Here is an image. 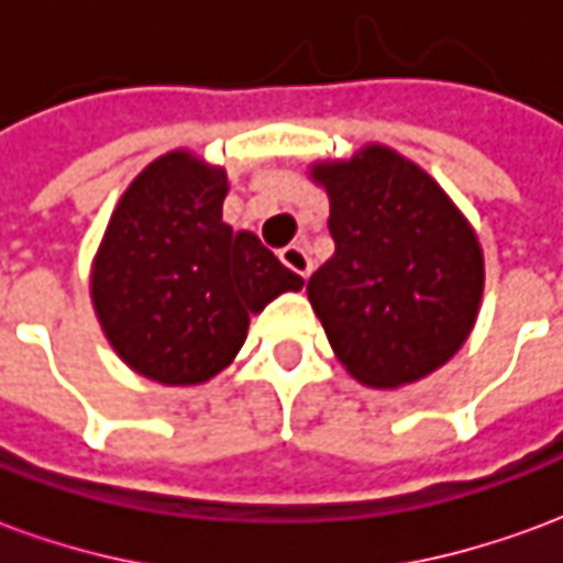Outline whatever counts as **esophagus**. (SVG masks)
<instances>
[{
	"instance_id": "1",
	"label": "esophagus",
	"mask_w": 563,
	"mask_h": 563,
	"mask_svg": "<svg viewBox=\"0 0 563 563\" xmlns=\"http://www.w3.org/2000/svg\"><path fill=\"white\" fill-rule=\"evenodd\" d=\"M283 265L289 271H295L298 277H310V271H313V258L307 256V250L301 244H289L286 250H280Z\"/></svg>"
}]
</instances>
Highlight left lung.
<instances>
[{
  "label": "left lung",
  "mask_w": 563,
  "mask_h": 563,
  "mask_svg": "<svg viewBox=\"0 0 563 563\" xmlns=\"http://www.w3.org/2000/svg\"><path fill=\"white\" fill-rule=\"evenodd\" d=\"M329 196L334 256L307 298L346 374L401 389L471 338L485 286L476 229L431 174L386 144L310 162Z\"/></svg>",
  "instance_id": "1"
}]
</instances>
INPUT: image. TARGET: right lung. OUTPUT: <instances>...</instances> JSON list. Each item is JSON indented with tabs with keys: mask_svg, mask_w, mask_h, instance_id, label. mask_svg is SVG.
<instances>
[{
	"mask_svg": "<svg viewBox=\"0 0 563 563\" xmlns=\"http://www.w3.org/2000/svg\"><path fill=\"white\" fill-rule=\"evenodd\" d=\"M229 174L168 150L126 186L92 256L90 301L135 374L201 386L232 365L250 317L305 280L253 232L222 222Z\"/></svg>",
	"mask_w": 563,
	"mask_h": 563,
	"instance_id": "1",
	"label": "right lung"
}]
</instances>
